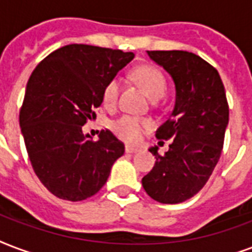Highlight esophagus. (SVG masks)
Masks as SVG:
<instances>
[{
    "label": "esophagus",
    "mask_w": 252,
    "mask_h": 252,
    "mask_svg": "<svg viewBox=\"0 0 252 252\" xmlns=\"http://www.w3.org/2000/svg\"><path fill=\"white\" fill-rule=\"evenodd\" d=\"M126 153H137V152H139V149H137V148L126 147Z\"/></svg>",
    "instance_id": "1"
}]
</instances>
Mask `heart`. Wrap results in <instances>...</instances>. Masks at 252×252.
Instances as JSON below:
<instances>
[{"mask_svg":"<svg viewBox=\"0 0 252 252\" xmlns=\"http://www.w3.org/2000/svg\"><path fill=\"white\" fill-rule=\"evenodd\" d=\"M136 79L139 80L147 94L152 99H158L164 95L166 90V80L160 70L153 66H141L134 72ZM119 91H120V79L112 78L105 84L103 91V103L107 108H112L118 101ZM152 128V122L145 118L123 115L113 123V132L119 139L126 143H139L143 134Z\"/></svg>","mask_w":252,"mask_h":252,"instance_id":"heart-1","label":"heart"}]
</instances>
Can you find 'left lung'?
I'll return each mask as SVG.
<instances>
[{
    "instance_id": "1",
    "label": "left lung",
    "mask_w": 252,
    "mask_h": 252,
    "mask_svg": "<svg viewBox=\"0 0 252 252\" xmlns=\"http://www.w3.org/2000/svg\"><path fill=\"white\" fill-rule=\"evenodd\" d=\"M148 55L172 76L176 103L156 130L157 139H172L169 151L149 149L156 164L141 182L157 202L180 203L202 189L220 160L228 124L226 92L218 71L195 54L172 50Z\"/></svg>"
}]
</instances>
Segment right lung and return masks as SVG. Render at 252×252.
I'll return each instance as SVG.
<instances>
[{"label":"right lung","mask_w":252,"mask_h":252,"mask_svg":"<svg viewBox=\"0 0 252 252\" xmlns=\"http://www.w3.org/2000/svg\"><path fill=\"white\" fill-rule=\"evenodd\" d=\"M133 58L74 43L49 54L32 71L19 126L36 177L58 198L76 202L96 194L124 155V144L108 129L94 141L83 126L96 116L105 84Z\"/></svg>","instance_id":"add662e5"}]
</instances>
